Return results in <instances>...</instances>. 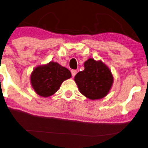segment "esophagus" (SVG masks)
Returning a JSON list of instances; mask_svg holds the SVG:
<instances>
[{"label": "esophagus", "instance_id": "1", "mask_svg": "<svg viewBox=\"0 0 148 148\" xmlns=\"http://www.w3.org/2000/svg\"><path fill=\"white\" fill-rule=\"evenodd\" d=\"M71 73H72V76H75L76 73H77V71H76V70H71Z\"/></svg>", "mask_w": 148, "mask_h": 148}]
</instances>
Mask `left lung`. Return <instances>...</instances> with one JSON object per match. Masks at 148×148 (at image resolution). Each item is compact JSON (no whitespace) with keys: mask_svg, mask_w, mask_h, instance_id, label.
I'll use <instances>...</instances> for the list:
<instances>
[{"mask_svg":"<svg viewBox=\"0 0 148 148\" xmlns=\"http://www.w3.org/2000/svg\"><path fill=\"white\" fill-rule=\"evenodd\" d=\"M85 70L78 72L74 77L80 92L90 100L105 97L113 83V74L104 63L93 59L84 63Z\"/></svg>","mask_w":148,"mask_h":148,"instance_id":"1","label":"left lung"}]
</instances>
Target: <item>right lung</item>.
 Instances as JSON below:
<instances>
[{"label":"right lung","instance_id":"1","mask_svg":"<svg viewBox=\"0 0 148 148\" xmlns=\"http://www.w3.org/2000/svg\"><path fill=\"white\" fill-rule=\"evenodd\" d=\"M71 77L68 69L52 61L34 69L31 73V83L37 94L49 97L59 90L64 80Z\"/></svg>","mask_w":148,"mask_h":148}]
</instances>
